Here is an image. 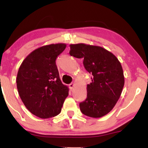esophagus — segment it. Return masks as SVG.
<instances>
[{
	"mask_svg": "<svg viewBox=\"0 0 148 148\" xmlns=\"http://www.w3.org/2000/svg\"><path fill=\"white\" fill-rule=\"evenodd\" d=\"M69 88H70L71 90L73 89V88H74V83H72V84H69Z\"/></svg>",
	"mask_w": 148,
	"mask_h": 148,
	"instance_id": "esophagus-1",
	"label": "esophagus"
}]
</instances>
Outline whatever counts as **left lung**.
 <instances>
[{"label":"left lung","mask_w":148,"mask_h":148,"mask_svg":"<svg viewBox=\"0 0 148 148\" xmlns=\"http://www.w3.org/2000/svg\"><path fill=\"white\" fill-rule=\"evenodd\" d=\"M69 47V54L84 59L85 69L92 74V83L87 85V98L79 104L81 111L91 118L104 116L116 104L125 84L120 61L99 46L80 43Z\"/></svg>","instance_id":"8db88e82"}]
</instances>
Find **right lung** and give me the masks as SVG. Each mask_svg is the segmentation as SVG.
<instances>
[{"label": "right lung", "instance_id": "add662e5", "mask_svg": "<svg viewBox=\"0 0 148 148\" xmlns=\"http://www.w3.org/2000/svg\"><path fill=\"white\" fill-rule=\"evenodd\" d=\"M66 44L45 45L23 60L16 76V87L27 109L40 118L55 117L61 112L69 88L61 82L56 60Z\"/></svg>", "mask_w": 148, "mask_h": 148}]
</instances>
